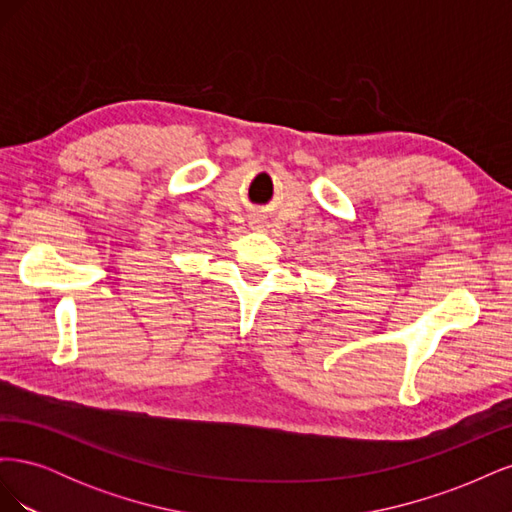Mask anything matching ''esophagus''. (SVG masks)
<instances>
[{
  "mask_svg": "<svg viewBox=\"0 0 512 512\" xmlns=\"http://www.w3.org/2000/svg\"><path fill=\"white\" fill-rule=\"evenodd\" d=\"M252 224H254V228H260V220H254Z\"/></svg>",
  "mask_w": 512,
  "mask_h": 512,
  "instance_id": "1",
  "label": "esophagus"
}]
</instances>
